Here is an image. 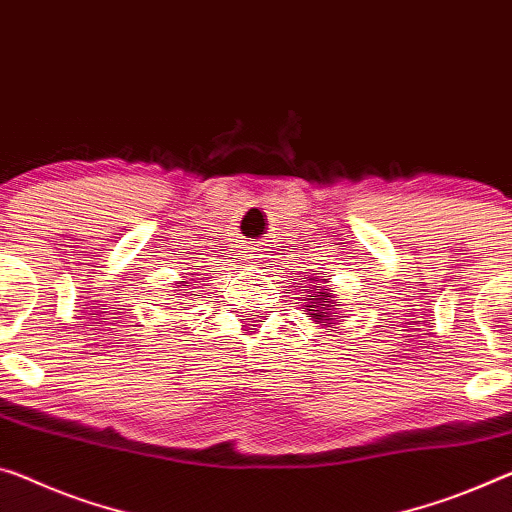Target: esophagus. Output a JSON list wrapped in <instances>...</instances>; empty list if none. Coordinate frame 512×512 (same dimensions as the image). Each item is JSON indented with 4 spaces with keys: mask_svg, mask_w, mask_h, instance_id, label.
<instances>
[{
    "mask_svg": "<svg viewBox=\"0 0 512 512\" xmlns=\"http://www.w3.org/2000/svg\"><path fill=\"white\" fill-rule=\"evenodd\" d=\"M263 245H254V247H249L247 249V258H249V261H254V263H263V258H265V254H263Z\"/></svg>",
    "mask_w": 512,
    "mask_h": 512,
    "instance_id": "1",
    "label": "esophagus"
}]
</instances>
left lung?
Listing matches in <instances>:
<instances>
[{
  "instance_id": "8db88e82",
  "label": "left lung",
  "mask_w": 512,
  "mask_h": 512,
  "mask_svg": "<svg viewBox=\"0 0 512 512\" xmlns=\"http://www.w3.org/2000/svg\"><path fill=\"white\" fill-rule=\"evenodd\" d=\"M329 279L320 277H306L304 286V306L306 316H309L316 325L334 327L338 318H345L341 311H338V302L334 297V290L327 286Z\"/></svg>"
}]
</instances>
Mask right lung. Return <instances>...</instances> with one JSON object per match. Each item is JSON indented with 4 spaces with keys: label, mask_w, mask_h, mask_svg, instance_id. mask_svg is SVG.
Segmentation results:
<instances>
[{
    "label": "right lung",
    "mask_w": 512,
    "mask_h": 512,
    "mask_svg": "<svg viewBox=\"0 0 512 512\" xmlns=\"http://www.w3.org/2000/svg\"><path fill=\"white\" fill-rule=\"evenodd\" d=\"M196 279H183V281H176V295H183L185 300H190V295H194V288H196ZM180 304H187V302H180ZM180 309L187 311V306H180Z\"/></svg>",
    "instance_id": "obj_1"
}]
</instances>
